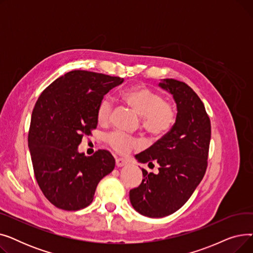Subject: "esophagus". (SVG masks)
<instances>
[{"instance_id":"esophagus-1","label":"esophagus","mask_w":253,"mask_h":253,"mask_svg":"<svg viewBox=\"0 0 253 253\" xmlns=\"http://www.w3.org/2000/svg\"><path fill=\"white\" fill-rule=\"evenodd\" d=\"M128 164V162L126 160H124V159L122 158H117L116 159V165L117 167H123V166H126Z\"/></svg>"}]
</instances>
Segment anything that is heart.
I'll return each instance as SVG.
<instances>
[{"mask_svg": "<svg viewBox=\"0 0 253 253\" xmlns=\"http://www.w3.org/2000/svg\"><path fill=\"white\" fill-rule=\"evenodd\" d=\"M124 100L142 117V127L152 135H163L172 128L176 120V113L170 102L158 93L143 86H135L128 89L123 94ZM113 102L110 97H104L97 108V120L102 125L111 121ZM111 147L118 153L127 154L139 145V141L129 137L122 132H113L108 136Z\"/></svg>", "mask_w": 253, "mask_h": 253, "instance_id": "1", "label": "heart"}]
</instances>
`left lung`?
Wrapping results in <instances>:
<instances>
[{"instance_id": "8db88e82", "label": "left lung", "mask_w": 253, "mask_h": 253, "mask_svg": "<svg viewBox=\"0 0 253 253\" xmlns=\"http://www.w3.org/2000/svg\"><path fill=\"white\" fill-rule=\"evenodd\" d=\"M159 87L173 96L176 120L168 133L135 156L139 163L159 164L157 174L142 169L143 179L129 192L138 213L153 218L177 211L201 182L207 168L211 137L210 120L195 91L174 79H163Z\"/></svg>"}]
</instances>
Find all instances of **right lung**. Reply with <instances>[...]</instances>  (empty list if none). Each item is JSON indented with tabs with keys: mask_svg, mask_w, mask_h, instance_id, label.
I'll return each mask as SVG.
<instances>
[{
	"mask_svg": "<svg viewBox=\"0 0 253 253\" xmlns=\"http://www.w3.org/2000/svg\"><path fill=\"white\" fill-rule=\"evenodd\" d=\"M123 78L73 71L51 83L38 98L29 148L40 189L57 208L76 211L93 201L98 182L115 168L109 151L87 157L78 147L97 126V108Z\"/></svg>",
	"mask_w": 253,
	"mask_h": 253,
	"instance_id": "obj_1",
	"label": "right lung"
}]
</instances>
